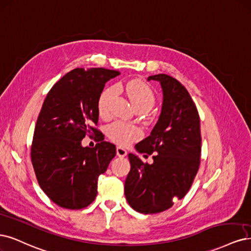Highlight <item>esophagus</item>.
I'll return each instance as SVG.
<instances>
[{
  "mask_svg": "<svg viewBox=\"0 0 251 251\" xmlns=\"http://www.w3.org/2000/svg\"><path fill=\"white\" fill-rule=\"evenodd\" d=\"M116 153H117V155H118L119 158H124V157H126L127 152H126V151L125 149L119 148V146H118V148L116 149Z\"/></svg>",
  "mask_w": 251,
  "mask_h": 251,
  "instance_id": "esophagus-1",
  "label": "esophagus"
}]
</instances>
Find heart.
Wrapping results in <instances>:
<instances>
[{"mask_svg":"<svg viewBox=\"0 0 251 251\" xmlns=\"http://www.w3.org/2000/svg\"><path fill=\"white\" fill-rule=\"evenodd\" d=\"M125 89L135 109L140 108L149 111L152 108L154 96L149 85L140 80H132L126 84ZM116 92L117 88L115 86H109L100 94L98 109L101 117H107L109 115L110 102L115 97ZM106 134L111 141L118 145L126 146L136 141L141 136V131L139 127L134 125L124 122H115L107 126Z\"/></svg>","mask_w":251,"mask_h":251,"instance_id":"1","label":"heart"}]
</instances>
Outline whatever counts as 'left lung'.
<instances>
[{
	"label": "left lung",
	"mask_w": 251,
	"mask_h": 251,
	"mask_svg": "<svg viewBox=\"0 0 251 251\" xmlns=\"http://www.w3.org/2000/svg\"><path fill=\"white\" fill-rule=\"evenodd\" d=\"M163 92L161 114L151 135L137 143L138 152L152 154L151 164L128 153L131 163L125 195L132 208L154 214L171 208L191 187L200 168L201 119L187 89L165 74L150 75Z\"/></svg>",
	"instance_id": "obj_1"
}]
</instances>
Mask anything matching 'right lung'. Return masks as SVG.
I'll return each instance as SVG.
<instances>
[{
    "label": "right lung",
    "mask_w": 251,
    "mask_h": 251,
    "mask_svg": "<svg viewBox=\"0 0 251 251\" xmlns=\"http://www.w3.org/2000/svg\"><path fill=\"white\" fill-rule=\"evenodd\" d=\"M120 75L106 68H75L59 80L43 101L31 148V160L42 191L64 209L89 205L98 179L115 157L114 144L84 148L86 134L100 135L98 100L105 84Z\"/></svg>",
    "instance_id": "1"
}]
</instances>
